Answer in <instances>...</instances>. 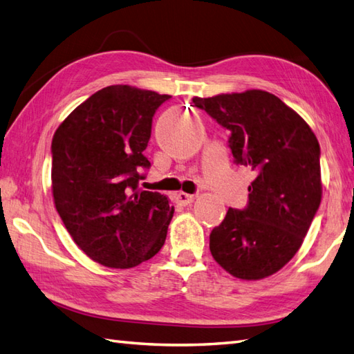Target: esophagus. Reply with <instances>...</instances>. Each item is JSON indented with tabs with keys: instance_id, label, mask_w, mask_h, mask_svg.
Returning a JSON list of instances; mask_svg holds the SVG:
<instances>
[{
	"instance_id": "34e87169",
	"label": "esophagus",
	"mask_w": 354,
	"mask_h": 354,
	"mask_svg": "<svg viewBox=\"0 0 354 354\" xmlns=\"http://www.w3.org/2000/svg\"><path fill=\"white\" fill-rule=\"evenodd\" d=\"M195 198H197V195L186 194V192H178V194L176 195V201H177L178 204H182V206H187V204L194 203Z\"/></svg>"
}]
</instances>
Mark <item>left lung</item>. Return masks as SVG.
<instances>
[{"mask_svg": "<svg viewBox=\"0 0 354 354\" xmlns=\"http://www.w3.org/2000/svg\"><path fill=\"white\" fill-rule=\"evenodd\" d=\"M192 103L230 130L234 162L256 172L247 209H229L210 233V253L233 277H270L300 250L319 207L318 139L300 115L266 91L194 97Z\"/></svg>", "mask_w": 354, "mask_h": 354, "instance_id": "1", "label": "left lung"}]
</instances>
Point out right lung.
<instances>
[{
  "mask_svg": "<svg viewBox=\"0 0 354 354\" xmlns=\"http://www.w3.org/2000/svg\"><path fill=\"white\" fill-rule=\"evenodd\" d=\"M171 95L113 84L77 106L53 136L51 192L68 233L109 268H133L165 243L167 195L139 189L153 116Z\"/></svg>",
  "mask_w": 354,
  "mask_h": 354,
  "instance_id": "add662e5",
  "label": "right lung"
}]
</instances>
